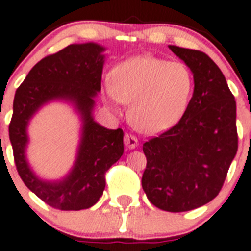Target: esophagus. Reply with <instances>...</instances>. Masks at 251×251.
Returning a JSON list of instances; mask_svg holds the SVG:
<instances>
[{
	"label": "esophagus",
	"instance_id": "34e87169",
	"mask_svg": "<svg viewBox=\"0 0 251 251\" xmlns=\"http://www.w3.org/2000/svg\"><path fill=\"white\" fill-rule=\"evenodd\" d=\"M124 143H125L126 148L129 149H135L139 144L138 139L134 135H131V134H126L125 138H124Z\"/></svg>",
	"mask_w": 251,
	"mask_h": 251
}]
</instances>
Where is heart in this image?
Returning a JSON list of instances; mask_svg holds the SVG:
<instances>
[{
  "label": "heart",
  "instance_id": "heart-1",
  "mask_svg": "<svg viewBox=\"0 0 251 251\" xmlns=\"http://www.w3.org/2000/svg\"><path fill=\"white\" fill-rule=\"evenodd\" d=\"M193 90V74L184 62L140 54L113 69L104 98L112 108L130 103L131 125L147 135H159L184 117Z\"/></svg>",
  "mask_w": 251,
  "mask_h": 251
}]
</instances>
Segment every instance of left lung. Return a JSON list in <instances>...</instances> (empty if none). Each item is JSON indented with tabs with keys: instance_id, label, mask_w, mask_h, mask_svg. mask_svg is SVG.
Here are the masks:
<instances>
[{
	"instance_id": "1",
	"label": "left lung",
	"mask_w": 251,
	"mask_h": 251,
	"mask_svg": "<svg viewBox=\"0 0 251 251\" xmlns=\"http://www.w3.org/2000/svg\"><path fill=\"white\" fill-rule=\"evenodd\" d=\"M193 73L194 93L171 130L143 144V190L153 205L186 212L218 195L237 151L236 102L226 77L201 50L168 46Z\"/></svg>"
}]
</instances>
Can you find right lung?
<instances>
[{
	"mask_svg": "<svg viewBox=\"0 0 251 251\" xmlns=\"http://www.w3.org/2000/svg\"><path fill=\"white\" fill-rule=\"evenodd\" d=\"M104 50L103 46L93 42L70 44L39 61L15 93L8 126L15 165L29 190L56 209L93 207L106 187L104 175L124 154V131L106 129L93 117L106 61ZM50 101L69 102L82 121L73 167L65 178L53 181L39 178L26 157L28 122Z\"/></svg>",
	"mask_w": 251,
	"mask_h": 251,
	"instance_id": "right-lung-1",
	"label": "right lung"
}]
</instances>
